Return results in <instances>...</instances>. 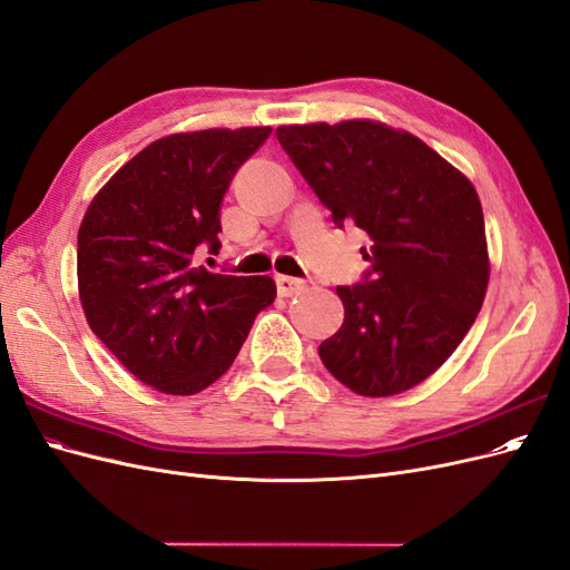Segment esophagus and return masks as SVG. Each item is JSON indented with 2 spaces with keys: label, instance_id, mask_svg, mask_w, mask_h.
<instances>
[{
  "label": "esophagus",
  "instance_id": "1",
  "mask_svg": "<svg viewBox=\"0 0 570 570\" xmlns=\"http://www.w3.org/2000/svg\"><path fill=\"white\" fill-rule=\"evenodd\" d=\"M275 285H278V292L283 297L297 295V292L304 287V281L292 278V275H275Z\"/></svg>",
  "mask_w": 570,
  "mask_h": 570
}]
</instances>
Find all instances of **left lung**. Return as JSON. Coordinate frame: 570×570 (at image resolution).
<instances>
[{
    "mask_svg": "<svg viewBox=\"0 0 570 570\" xmlns=\"http://www.w3.org/2000/svg\"><path fill=\"white\" fill-rule=\"evenodd\" d=\"M278 142L342 228L371 237L361 283L337 287L342 327L318 354L364 396L411 390L459 347L490 281L475 187L411 132L375 120L281 126Z\"/></svg>",
    "mask_w": 570,
    "mask_h": 570,
    "instance_id": "8db88e82",
    "label": "left lung"
}]
</instances>
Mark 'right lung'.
<instances>
[{"instance_id":"right-lung-1","label":"right lung","mask_w":570,"mask_h":570,"mask_svg":"<svg viewBox=\"0 0 570 570\" xmlns=\"http://www.w3.org/2000/svg\"><path fill=\"white\" fill-rule=\"evenodd\" d=\"M271 128L178 132L99 189L78 230V289L92 333L137 381L195 394L230 368L275 299L268 275L197 266L220 247V204Z\"/></svg>"}]
</instances>
